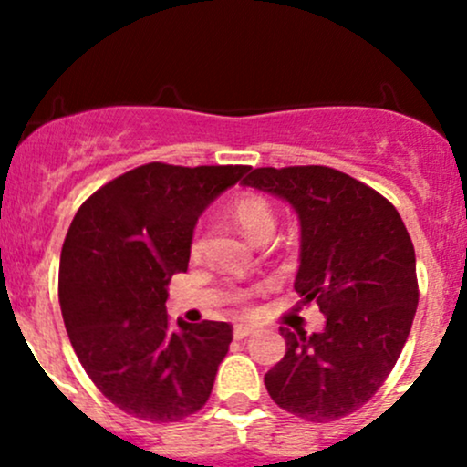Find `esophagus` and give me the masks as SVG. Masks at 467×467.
Listing matches in <instances>:
<instances>
[{"label": "esophagus", "instance_id": "1", "mask_svg": "<svg viewBox=\"0 0 467 467\" xmlns=\"http://www.w3.org/2000/svg\"><path fill=\"white\" fill-rule=\"evenodd\" d=\"M234 337H237V340H241V337H248L250 334H254V329H252V327H248V325H237L234 327Z\"/></svg>", "mask_w": 467, "mask_h": 467}]
</instances>
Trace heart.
<instances>
[{"label":"heart","mask_w":467,"mask_h":467,"mask_svg":"<svg viewBox=\"0 0 467 467\" xmlns=\"http://www.w3.org/2000/svg\"><path fill=\"white\" fill-rule=\"evenodd\" d=\"M233 217L239 223V228L252 241H256L261 234L272 233L276 223V215L272 203L265 200L259 192H241L233 202Z\"/></svg>","instance_id":"obj_1"}]
</instances>
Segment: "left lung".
I'll use <instances>...</instances> for the list:
<instances>
[{
	"instance_id": "left-lung-1",
	"label": "left lung",
	"mask_w": 467,
	"mask_h": 467,
	"mask_svg": "<svg viewBox=\"0 0 467 467\" xmlns=\"http://www.w3.org/2000/svg\"><path fill=\"white\" fill-rule=\"evenodd\" d=\"M244 186L296 211L294 289L327 320L312 336L281 327L287 351L265 373L267 393L307 421L351 415L378 393L410 334L420 287L409 230L387 197L329 166H264Z\"/></svg>"
}]
</instances>
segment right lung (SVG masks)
I'll list each match as a JSON object with an SVG mask.
<instances>
[{
    "label": "right lung",
    "mask_w": 467,
    "mask_h": 467,
    "mask_svg": "<svg viewBox=\"0 0 467 467\" xmlns=\"http://www.w3.org/2000/svg\"><path fill=\"white\" fill-rule=\"evenodd\" d=\"M250 166L142 164L100 186L72 219L58 303L85 373L138 420L180 421L211 398L233 327L169 323L166 285L186 272L203 208Z\"/></svg>",
    "instance_id": "right-lung-1"
}]
</instances>
